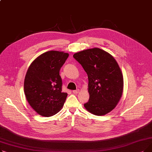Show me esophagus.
<instances>
[{
	"instance_id": "obj_1",
	"label": "esophagus",
	"mask_w": 152,
	"mask_h": 152,
	"mask_svg": "<svg viewBox=\"0 0 152 152\" xmlns=\"http://www.w3.org/2000/svg\"><path fill=\"white\" fill-rule=\"evenodd\" d=\"M73 92L75 94H77L79 92V89H77V90H75V91H73Z\"/></svg>"
}]
</instances>
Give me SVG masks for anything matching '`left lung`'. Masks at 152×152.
Listing matches in <instances>:
<instances>
[{"label": "left lung", "instance_id": "8db88e82", "mask_svg": "<svg viewBox=\"0 0 152 152\" xmlns=\"http://www.w3.org/2000/svg\"><path fill=\"white\" fill-rule=\"evenodd\" d=\"M73 57L88 76L90 97L84 107L97 116L108 113L116 107L123 92V76L116 60L99 48L76 53Z\"/></svg>", "mask_w": 152, "mask_h": 152}]
</instances>
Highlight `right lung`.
<instances>
[{"instance_id": "1", "label": "right lung", "mask_w": 152, "mask_h": 152, "mask_svg": "<svg viewBox=\"0 0 152 152\" xmlns=\"http://www.w3.org/2000/svg\"><path fill=\"white\" fill-rule=\"evenodd\" d=\"M69 54L51 50L37 57L28 68L24 91L31 107L39 115L49 117L63 107L67 93L62 92L60 69Z\"/></svg>"}]
</instances>
